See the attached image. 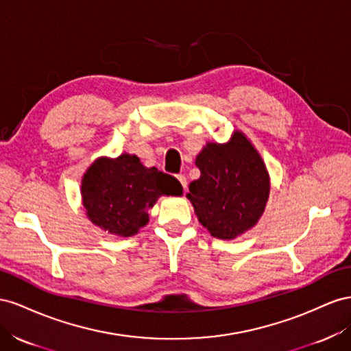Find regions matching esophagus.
Here are the masks:
<instances>
[{
  "instance_id": "obj_1",
  "label": "esophagus",
  "mask_w": 351,
  "mask_h": 351,
  "mask_svg": "<svg viewBox=\"0 0 351 351\" xmlns=\"http://www.w3.org/2000/svg\"><path fill=\"white\" fill-rule=\"evenodd\" d=\"M178 181L181 182V185H182L184 189H186V178H185L184 175H178Z\"/></svg>"
}]
</instances>
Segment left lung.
Returning a JSON list of instances; mask_svg holds the SVG:
<instances>
[{
  "label": "left lung",
  "mask_w": 351,
  "mask_h": 351,
  "mask_svg": "<svg viewBox=\"0 0 351 351\" xmlns=\"http://www.w3.org/2000/svg\"><path fill=\"white\" fill-rule=\"evenodd\" d=\"M199 178L186 198L210 235L235 239L254 228L270 193V178L256 147L241 131L225 144L207 143L195 157Z\"/></svg>",
  "instance_id": "left-lung-1"
}]
</instances>
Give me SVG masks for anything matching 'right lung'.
Masks as SVG:
<instances>
[{
  "instance_id": "right-lung-1",
  "label": "right lung",
  "mask_w": 351,
  "mask_h": 351,
  "mask_svg": "<svg viewBox=\"0 0 351 351\" xmlns=\"http://www.w3.org/2000/svg\"><path fill=\"white\" fill-rule=\"evenodd\" d=\"M162 195H182V185L128 153L116 158L98 157L81 182L88 219L103 231L123 238L138 234L148 223V208Z\"/></svg>"
}]
</instances>
